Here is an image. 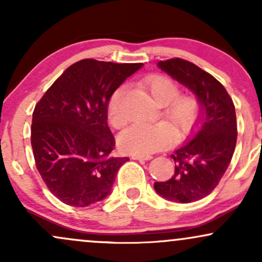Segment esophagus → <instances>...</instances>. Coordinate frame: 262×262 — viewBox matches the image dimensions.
<instances>
[{"label":"esophagus","instance_id":"esophagus-1","mask_svg":"<svg viewBox=\"0 0 262 262\" xmlns=\"http://www.w3.org/2000/svg\"><path fill=\"white\" fill-rule=\"evenodd\" d=\"M151 155H132V159L133 160H139V161H148L151 159Z\"/></svg>","mask_w":262,"mask_h":262}]
</instances>
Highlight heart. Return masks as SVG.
<instances>
[{
    "label": "heart",
    "instance_id": "b5f03b06",
    "mask_svg": "<svg viewBox=\"0 0 262 262\" xmlns=\"http://www.w3.org/2000/svg\"><path fill=\"white\" fill-rule=\"evenodd\" d=\"M141 87L151 96L159 106H164L161 117L167 122L155 124H133L118 137V146L122 151L133 155H149L169 146L173 139H183L196 124L200 114V103L193 96H179L177 83L165 75H150L143 80ZM127 89L118 87L108 103V122L113 128L124 125L122 101Z\"/></svg>",
    "mask_w": 262,
    "mask_h": 262
}]
</instances>
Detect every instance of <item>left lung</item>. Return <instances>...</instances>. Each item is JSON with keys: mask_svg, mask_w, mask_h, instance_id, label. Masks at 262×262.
Returning <instances> with one entry per match:
<instances>
[{"mask_svg": "<svg viewBox=\"0 0 262 262\" xmlns=\"http://www.w3.org/2000/svg\"><path fill=\"white\" fill-rule=\"evenodd\" d=\"M158 68L193 92L200 114L189 139L175 150V173L155 182L165 200L191 203L208 196L229 166L236 145L235 107L224 86L202 69L182 59L159 61Z\"/></svg>", "mask_w": 262, "mask_h": 262, "instance_id": "obj_1", "label": "left lung"}]
</instances>
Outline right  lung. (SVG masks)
<instances>
[{
	"label": "right lung",
	"instance_id": "obj_1",
	"mask_svg": "<svg viewBox=\"0 0 262 262\" xmlns=\"http://www.w3.org/2000/svg\"><path fill=\"white\" fill-rule=\"evenodd\" d=\"M143 64L85 59L49 87L34 108L32 148L49 191L62 203L87 207L111 193L128 158H113L114 137L107 124L113 92Z\"/></svg>",
	"mask_w": 262,
	"mask_h": 262
}]
</instances>
